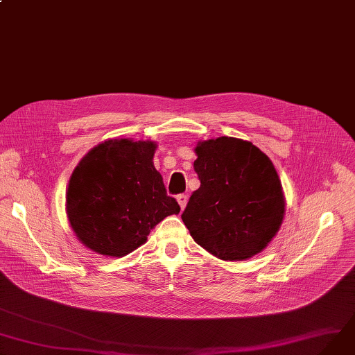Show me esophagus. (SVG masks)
Returning a JSON list of instances; mask_svg holds the SVG:
<instances>
[{"mask_svg":"<svg viewBox=\"0 0 355 355\" xmlns=\"http://www.w3.org/2000/svg\"><path fill=\"white\" fill-rule=\"evenodd\" d=\"M178 203H179V206H180V209L183 210L184 207H186V203H187V196L186 195H178Z\"/></svg>","mask_w":355,"mask_h":355,"instance_id":"esophagus-1","label":"esophagus"}]
</instances>
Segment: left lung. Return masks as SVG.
Segmentation results:
<instances>
[{
  "instance_id": "1",
  "label": "left lung",
  "mask_w": 355,
  "mask_h": 355,
  "mask_svg": "<svg viewBox=\"0 0 355 355\" xmlns=\"http://www.w3.org/2000/svg\"><path fill=\"white\" fill-rule=\"evenodd\" d=\"M193 166L200 187L182 220L193 240L222 260H246L279 232L284 196L271 160L252 142L222 136L199 142Z\"/></svg>"
}]
</instances>
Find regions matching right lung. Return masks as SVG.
I'll return each mask as SVG.
<instances>
[{"mask_svg":"<svg viewBox=\"0 0 355 355\" xmlns=\"http://www.w3.org/2000/svg\"><path fill=\"white\" fill-rule=\"evenodd\" d=\"M156 144L109 139L91 149L72 172L67 214L72 230L99 254L123 257L180 207L153 166Z\"/></svg>","mask_w":355,"mask_h":355,"instance_id":"1","label":"right lung"}]
</instances>
